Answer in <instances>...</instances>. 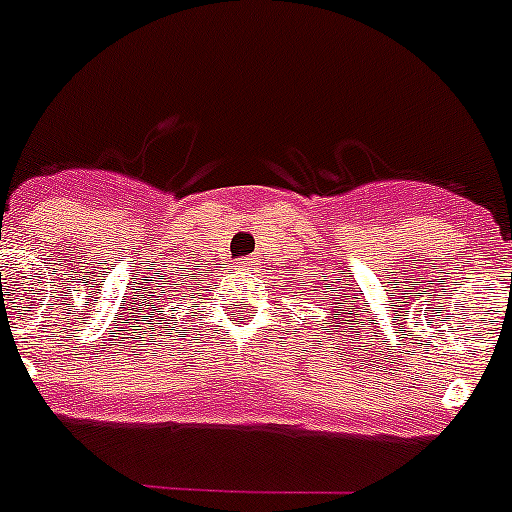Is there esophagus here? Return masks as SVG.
<instances>
[{
    "instance_id": "1",
    "label": "esophagus",
    "mask_w": 512,
    "mask_h": 512,
    "mask_svg": "<svg viewBox=\"0 0 512 512\" xmlns=\"http://www.w3.org/2000/svg\"><path fill=\"white\" fill-rule=\"evenodd\" d=\"M237 267H240V270H245V272H255L257 270V260H255V257H245V260L237 262Z\"/></svg>"
}]
</instances>
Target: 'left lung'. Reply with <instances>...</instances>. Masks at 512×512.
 <instances>
[{
    "mask_svg": "<svg viewBox=\"0 0 512 512\" xmlns=\"http://www.w3.org/2000/svg\"><path fill=\"white\" fill-rule=\"evenodd\" d=\"M333 315H336V310H333Z\"/></svg>",
    "mask_w": 512,
    "mask_h": 512,
    "instance_id": "obj_1",
    "label": "left lung"
}]
</instances>
